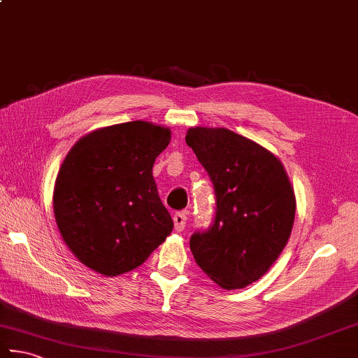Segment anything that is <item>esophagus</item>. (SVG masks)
I'll return each instance as SVG.
<instances>
[{
	"mask_svg": "<svg viewBox=\"0 0 358 358\" xmlns=\"http://www.w3.org/2000/svg\"><path fill=\"white\" fill-rule=\"evenodd\" d=\"M186 222H187V217L185 213H177L173 214V225H175V229L178 231H183L185 227H186Z\"/></svg>",
	"mask_w": 358,
	"mask_h": 358,
	"instance_id": "esophagus-1",
	"label": "esophagus"
}]
</instances>
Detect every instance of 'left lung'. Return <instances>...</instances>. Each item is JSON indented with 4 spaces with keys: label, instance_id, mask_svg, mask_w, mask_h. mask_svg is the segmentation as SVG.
Returning a JSON list of instances; mask_svg holds the SVG:
<instances>
[{
    "label": "left lung",
    "instance_id": "1",
    "mask_svg": "<svg viewBox=\"0 0 358 358\" xmlns=\"http://www.w3.org/2000/svg\"><path fill=\"white\" fill-rule=\"evenodd\" d=\"M186 144L213 180L215 219L191 237L195 262L225 290L261 279L285 248L296 199L275 153L223 127H191Z\"/></svg>",
    "mask_w": 358,
    "mask_h": 358
}]
</instances>
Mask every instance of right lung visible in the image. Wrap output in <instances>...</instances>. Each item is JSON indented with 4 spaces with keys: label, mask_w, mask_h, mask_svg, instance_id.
<instances>
[{
    "label": "right lung",
    "mask_w": 358,
    "mask_h": 358,
    "mask_svg": "<svg viewBox=\"0 0 358 358\" xmlns=\"http://www.w3.org/2000/svg\"><path fill=\"white\" fill-rule=\"evenodd\" d=\"M171 129L131 121L87 133L63 159L52 206L63 242L96 273L139 267L172 233L152 167Z\"/></svg>",
    "instance_id": "obj_1"
}]
</instances>
